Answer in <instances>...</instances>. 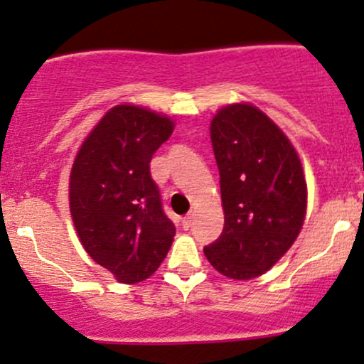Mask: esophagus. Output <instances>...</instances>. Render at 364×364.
Wrapping results in <instances>:
<instances>
[{"label": "esophagus", "mask_w": 364, "mask_h": 364, "mask_svg": "<svg viewBox=\"0 0 364 364\" xmlns=\"http://www.w3.org/2000/svg\"><path fill=\"white\" fill-rule=\"evenodd\" d=\"M181 222H183V229L188 230L190 227H192V216H190V215H188V216H185V218H183Z\"/></svg>", "instance_id": "esophagus-1"}]
</instances>
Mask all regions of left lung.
<instances>
[{
  "label": "left lung",
  "mask_w": 364,
  "mask_h": 364,
  "mask_svg": "<svg viewBox=\"0 0 364 364\" xmlns=\"http://www.w3.org/2000/svg\"><path fill=\"white\" fill-rule=\"evenodd\" d=\"M209 134L225 223L204 255L223 277L250 280L284 257L303 227V167L284 132L250 104L220 109Z\"/></svg>",
  "instance_id": "8db88e82"
}]
</instances>
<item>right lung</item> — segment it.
I'll use <instances>...</instances> for the list:
<instances>
[{"mask_svg":"<svg viewBox=\"0 0 364 364\" xmlns=\"http://www.w3.org/2000/svg\"><path fill=\"white\" fill-rule=\"evenodd\" d=\"M167 116L116 105L80 146L70 172V213L84 250L121 284L151 277L174 241L149 161L171 137Z\"/></svg>","mask_w":364,"mask_h":364,"instance_id":"right-lung-1","label":"right lung"}]
</instances>
